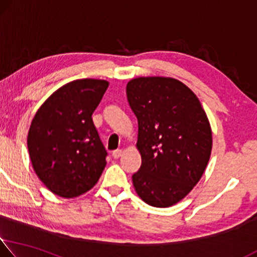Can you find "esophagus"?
Returning <instances> with one entry per match:
<instances>
[{"instance_id": "1", "label": "esophagus", "mask_w": 257, "mask_h": 257, "mask_svg": "<svg viewBox=\"0 0 257 257\" xmlns=\"http://www.w3.org/2000/svg\"><path fill=\"white\" fill-rule=\"evenodd\" d=\"M121 154H123V152H121L120 149H117V151L112 152V157L113 159H119V157L121 156Z\"/></svg>"}]
</instances>
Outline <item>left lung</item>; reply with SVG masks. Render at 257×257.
<instances>
[{
	"label": "left lung",
	"instance_id": "left-lung-1",
	"mask_svg": "<svg viewBox=\"0 0 257 257\" xmlns=\"http://www.w3.org/2000/svg\"><path fill=\"white\" fill-rule=\"evenodd\" d=\"M138 119L141 167L132 176L137 194L149 206L168 208L194 188L212 149L207 113L178 79L138 77L126 85Z\"/></svg>",
	"mask_w": 257,
	"mask_h": 257
}]
</instances>
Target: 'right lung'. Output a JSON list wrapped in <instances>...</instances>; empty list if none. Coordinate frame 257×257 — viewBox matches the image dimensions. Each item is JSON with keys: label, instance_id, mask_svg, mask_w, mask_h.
<instances>
[{"label": "right lung", "instance_id": "obj_1", "mask_svg": "<svg viewBox=\"0 0 257 257\" xmlns=\"http://www.w3.org/2000/svg\"><path fill=\"white\" fill-rule=\"evenodd\" d=\"M109 86L102 79H77L43 102L31 123L27 147L34 172L64 199L85 194L100 179L106 152L92 115Z\"/></svg>", "mask_w": 257, "mask_h": 257}]
</instances>
